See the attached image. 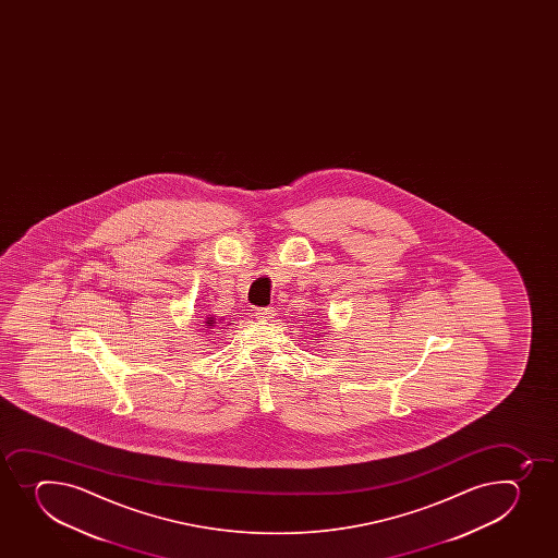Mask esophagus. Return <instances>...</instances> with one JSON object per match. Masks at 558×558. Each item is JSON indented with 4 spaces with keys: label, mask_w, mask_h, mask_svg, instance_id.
Instances as JSON below:
<instances>
[{
    "label": "esophagus",
    "mask_w": 558,
    "mask_h": 558,
    "mask_svg": "<svg viewBox=\"0 0 558 558\" xmlns=\"http://www.w3.org/2000/svg\"><path fill=\"white\" fill-rule=\"evenodd\" d=\"M254 316L258 318V320H269L275 316V310L272 307H264V310L254 311Z\"/></svg>",
    "instance_id": "34e87169"
}]
</instances>
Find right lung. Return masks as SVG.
<instances>
[{
  "label": "right lung",
  "mask_w": 558,
  "mask_h": 558,
  "mask_svg": "<svg viewBox=\"0 0 558 558\" xmlns=\"http://www.w3.org/2000/svg\"><path fill=\"white\" fill-rule=\"evenodd\" d=\"M205 324H207V326H213V324H216V322L210 320V318H207V322H205Z\"/></svg>",
  "instance_id": "add662e5"
}]
</instances>
